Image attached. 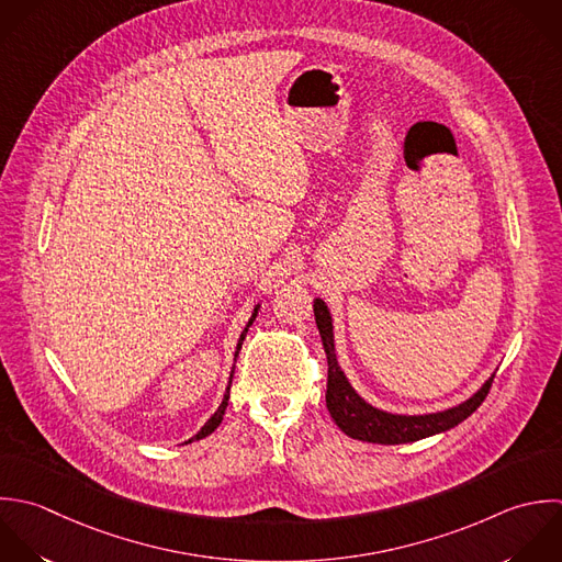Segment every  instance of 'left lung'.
I'll use <instances>...</instances> for the list:
<instances>
[{"label":"left lung","instance_id":"1","mask_svg":"<svg viewBox=\"0 0 562 562\" xmlns=\"http://www.w3.org/2000/svg\"><path fill=\"white\" fill-rule=\"evenodd\" d=\"M315 311V322L322 335V344L328 357V390H326V407L337 423V427L363 442L372 445H405V442H416L442 431H449L458 427L462 420H467L488 396V390L493 385L491 376L469 401L445 409L436 414H423V416H401V414H390L383 409L372 407L366 403L355 387L348 383L346 374L339 368L337 355H335V335H333V317L324 300L313 302Z\"/></svg>","mask_w":562,"mask_h":562}]
</instances>
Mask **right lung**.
<instances>
[{
    "instance_id": "add662e5",
    "label": "right lung",
    "mask_w": 562,
    "mask_h": 562,
    "mask_svg": "<svg viewBox=\"0 0 562 562\" xmlns=\"http://www.w3.org/2000/svg\"><path fill=\"white\" fill-rule=\"evenodd\" d=\"M258 308H260V304L254 308V313H251V319L247 322V326H245V330L240 333V339H238V346H236V355H234V361H236V357H238V352H240V348H243V341H245V335H247V330H249V326L254 324V319H256V315H258ZM229 385H232V379H229ZM229 385H227V390H225V396H223V403L218 405V409L212 414V418L201 427V431L194 436V438H190L188 442H192V440H201V438H205V436H210L218 425H221V420H223V416H225V409H227V401H229Z\"/></svg>"
}]
</instances>
